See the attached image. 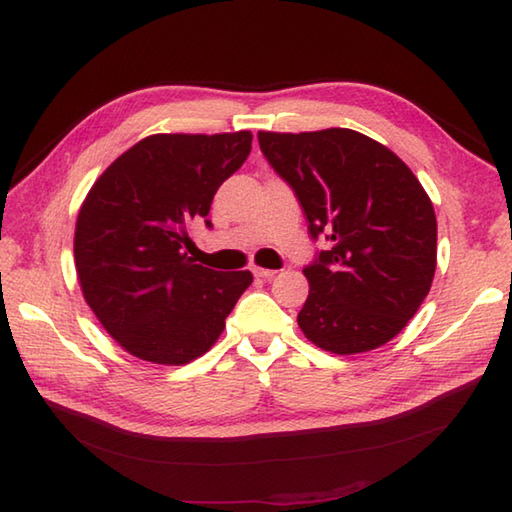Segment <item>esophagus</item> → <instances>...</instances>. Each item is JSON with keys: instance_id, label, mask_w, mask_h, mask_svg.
Returning <instances> with one entry per match:
<instances>
[{"instance_id": "1", "label": "esophagus", "mask_w": 512, "mask_h": 512, "mask_svg": "<svg viewBox=\"0 0 512 512\" xmlns=\"http://www.w3.org/2000/svg\"><path fill=\"white\" fill-rule=\"evenodd\" d=\"M255 277L259 279H273L277 275V270H270V268H253Z\"/></svg>"}]
</instances>
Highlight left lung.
Masks as SVG:
<instances>
[{
    "label": "left lung",
    "instance_id": "1",
    "mask_svg": "<svg viewBox=\"0 0 512 512\" xmlns=\"http://www.w3.org/2000/svg\"><path fill=\"white\" fill-rule=\"evenodd\" d=\"M268 165L295 193L310 239V295L297 317L334 354L374 350L405 328L436 273L438 224L429 195L394 151L354 129L259 132Z\"/></svg>",
    "mask_w": 512,
    "mask_h": 512
}]
</instances>
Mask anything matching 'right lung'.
Here are the masks:
<instances>
[{
    "label": "right lung",
    "instance_id": "right-lung-1",
    "mask_svg": "<svg viewBox=\"0 0 512 512\" xmlns=\"http://www.w3.org/2000/svg\"><path fill=\"white\" fill-rule=\"evenodd\" d=\"M250 132L156 134L116 158L85 198L74 233L83 297L129 354L160 365L202 356L250 286L248 270L193 262L191 226H213L220 184L244 165Z\"/></svg>",
    "mask_w": 512,
    "mask_h": 512
}]
</instances>
